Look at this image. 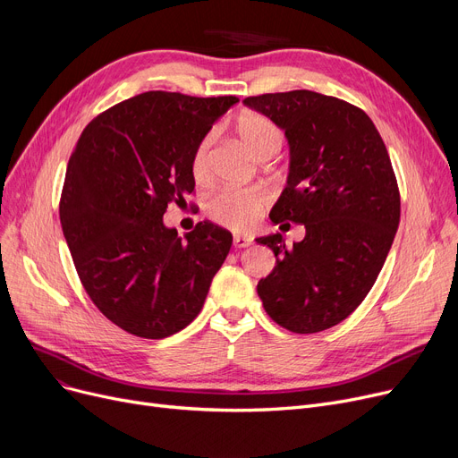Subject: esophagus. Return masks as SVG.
<instances>
[{
	"label": "esophagus",
	"mask_w": 458,
	"mask_h": 458,
	"mask_svg": "<svg viewBox=\"0 0 458 458\" xmlns=\"http://www.w3.org/2000/svg\"><path fill=\"white\" fill-rule=\"evenodd\" d=\"M252 245V237L250 235H243V233H235L233 235V247L235 249H247V247H250Z\"/></svg>",
	"instance_id": "esophagus-1"
}]
</instances>
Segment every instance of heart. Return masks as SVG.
<instances>
[{
    "label": "heart",
    "instance_id": "b5f03b06",
    "mask_svg": "<svg viewBox=\"0 0 458 458\" xmlns=\"http://www.w3.org/2000/svg\"><path fill=\"white\" fill-rule=\"evenodd\" d=\"M235 131L247 147V150L259 161L271 159L282 147V135L278 128L271 123L269 118L249 113L237 120ZM211 144L213 135H208L192 156L191 171L197 182L206 180L209 173V156H211ZM269 204L267 191L259 187L250 189H233L225 191L216 195L209 206V213L216 223H221L235 232L249 230L256 225L259 215Z\"/></svg>",
    "mask_w": 458,
    "mask_h": 458
}]
</instances>
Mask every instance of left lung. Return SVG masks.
Masks as SVG:
<instances>
[{"mask_svg": "<svg viewBox=\"0 0 458 458\" xmlns=\"http://www.w3.org/2000/svg\"><path fill=\"white\" fill-rule=\"evenodd\" d=\"M245 106L284 131L290 173L269 216L304 225L302 242L256 237L275 256L258 282L269 318L297 334L342 323L373 287L399 226L401 199L384 140L371 118L314 90L250 96Z\"/></svg>", "mask_w": 458, "mask_h": 458, "instance_id": "1", "label": "left lung"}]
</instances>
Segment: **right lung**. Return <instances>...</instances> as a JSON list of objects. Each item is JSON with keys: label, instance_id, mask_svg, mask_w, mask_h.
Masks as SVG:
<instances>
[{"label": "right lung", "instance_id": "add662e5", "mask_svg": "<svg viewBox=\"0 0 458 458\" xmlns=\"http://www.w3.org/2000/svg\"><path fill=\"white\" fill-rule=\"evenodd\" d=\"M239 100L150 90L83 130L66 166L61 226L90 301L123 330L161 340L204 306L232 233L209 221L182 239L166 206L195 189L192 156Z\"/></svg>", "mask_w": 458, "mask_h": 458}]
</instances>
